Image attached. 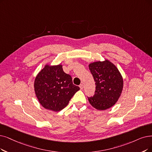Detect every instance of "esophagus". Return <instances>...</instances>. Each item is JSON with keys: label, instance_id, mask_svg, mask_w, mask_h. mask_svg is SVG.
I'll use <instances>...</instances> for the list:
<instances>
[{"label": "esophagus", "instance_id": "obj_1", "mask_svg": "<svg viewBox=\"0 0 152 152\" xmlns=\"http://www.w3.org/2000/svg\"><path fill=\"white\" fill-rule=\"evenodd\" d=\"M79 87H80V89H81V90H82V89H83V84H82H82H80Z\"/></svg>", "mask_w": 152, "mask_h": 152}]
</instances>
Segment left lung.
I'll list each match as a JSON object with an SVG mask.
<instances>
[{
	"label": "left lung",
	"mask_w": 152,
	"mask_h": 152,
	"mask_svg": "<svg viewBox=\"0 0 152 152\" xmlns=\"http://www.w3.org/2000/svg\"><path fill=\"white\" fill-rule=\"evenodd\" d=\"M95 82L93 96L88 97L90 104L97 110H104L115 105L123 89V78L117 68L106 60L89 65Z\"/></svg>",
	"instance_id": "left-lung-1"
}]
</instances>
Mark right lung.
<instances>
[{
    "label": "right lung",
    "instance_id": "obj_1",
    "mask_svg": "<svg viewBox=\"0 0 152 152\" xmlns=\"http://www.w3.org/2000/svg\"><path fill=\"white\" fill-rule=\"evenodd\" d=\"M34 88L42 106L48 110L58 112L68 105L80 87L74 85L71 76L65 74L61 65H47L36 77Z\"/></svg>",
    "mask_w": 152,
    "mask_h": 152
}]
</instances>
